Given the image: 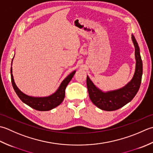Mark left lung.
Listing matches in <instances>:
<instances>
[{
	"label": "left lung",
	"instance_id": "obj_1",
	"mask_svg": "<svg viewBox=\"0 0 153 153\" xmlns=\"http://www.w3.org/2000/svg\"><path fill=\"white\" fill-rule=\"evenodd\" d=\"M131 38L135 46L136 67L132 80L127 85L116 90L103 92L87 76L86 85L89 97L93 104L102 110L114 111L123 107L132 100L139 89L143 74V63L138 43L133 35Z\"/></svg>",
	"mask_w": 153,
	"mask_h": 153
}]
</instances>
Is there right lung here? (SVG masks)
I'll return each instance as SVG.
<instances>
[{
	"mask_svg": "<svg viewBox=\"0 0 153 153\" xmlns=\"http://www.w3.org/2000/svg\"><path fill=\"white\" fill-rule=\"evenodd\" d=\"M76 71H74L69 75H68L61 82L60 86L59 87L57 91L47 97H32V96L25 94L19 90L16 85L12 75V69L10 68L11 81L14 91L16 93L18 97L25 104L29 105L30 107L35 109L38 111H49L54 108L58 106L63 101L65 95V89L68 82L72 79Z\"/></svg>",
	"mask_w": 153,
	"mask_h": 153,
	"instance_id": "1",
	"label": "right lung"
}]
</instances>
